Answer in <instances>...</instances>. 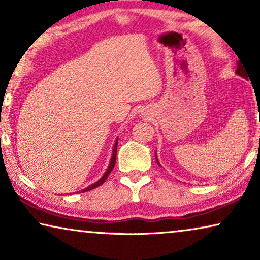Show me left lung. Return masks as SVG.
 Instances as JSON below:
<instances>
[{
    "mask_svg": "<svg viewBox=\"0 0 260 260\" xmlns=\"http://www.w3.org/2000/svg\"><path fill=\"white\" fill-rule=\"evenodd\" d=\"M236 73H237V74H239L240 77L245 78V79H247V76H248V74H246V70H244V67L241 66L240 63H238V69H237V71H236ZM156 161H157V163L159 165V162H158V159H157V156H156Z\"/></svg>",
    "mask_w": 260,
    "mask_h": 260,
    "instance_id": "8db88e82",
    "label": "left lung"
}]
</instances>
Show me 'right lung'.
<instances>
[{
	"label": "right lung",
	"instance_id": "1",
	"mask_svg": "<svg viewBox=\"0 0 260 260\" xmlns=\"http://www.w3.org/2000/svg\"><path fill=\"white\" fill-rule=\"evenodd\" d=\"M117 144H118V140L116 141L115 145H113V150H112V157H111V161H110V165H109V167H108V169H106V172H105L104 175H103V176L101 177V180H98L97 182L93 183V184H91V186H88L87 188H85V189H83V193H85V191H88V190H92V189H94V188L99 187V186H101V184H103V183L105 182V180H106V179H108L109 174L112 172L113 167H115V165H116V156H117Z\"/></svg>",
	"mask_w": 260,
	"mask_h": 260
}]
</instances>
